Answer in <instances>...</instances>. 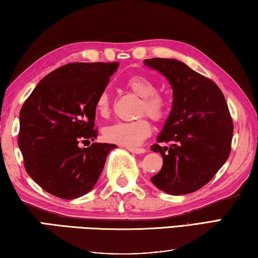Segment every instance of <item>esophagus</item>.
I'll return each mask as SVG.
<instances>
[{
    "label": "esophagus",
    "instance_id": "1",
    "mask_svg": "<svg viewBox=\"0 0 258 258\" xmlns=\"http://www.w3.org/2000/svg\"><path fill=\"white\" fill-rule=\"evenodd\" d=\"M127 150L133 154H145L146 153V149H144V148H127Z\"/></svg>",
    "mask_w": 258,
    "mask_h": 258
}]
</instances>
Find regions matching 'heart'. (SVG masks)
Listing matches in <instances>:
<instances>
[{
  "instance_id": "1",
  "label": "heart",
  "mask_w": 258,
  "mask_h": 258,
  "mask_svg": "<svg viewBox=\"0 0 258 258\" xmlns=\"http://www.w3.org/2000/svg\"><path fill=\"white\" fill-rule=\"evenodd\" d=\"M125 87L134 95L141 97L138 116L150 117L153 120H162L166 116L169 102L166 97L157 93V85L144 75H134L125 81ZM111 108V99L108 91L99 94L95 100V111L101 117H107ZM151 133V126L147 118L134 121H116L103 130V137L111 144L136 148L140 146Z\"/></svg>"
}]
</instances>
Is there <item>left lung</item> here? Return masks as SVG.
<instances>
[{"instance_id":"1","label":"left lung","mask_w":258,"mask_h":258,"mask_svg":"<svg viewBox=\"0 0 258 258\" xmlns=\"http://www.w3.org/2000/svg\"><path fill=\"white\" fill-rule=\"evenodd\" d=\"M173 89L172 109L158 144L150 147L163 157L161 171L150 178L171 195L189 194L209 182L231 153L233 121L222 91L209 78L171 58L145 59ZM159 143H170L162 147Z\"/></svg>"}]
</instances>
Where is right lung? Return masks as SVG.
<instances>
[{"label":"right lung","instance_id":"1","mask_svg":"<svg viewBox=\"0 0 258 258\" xmlns=\"http://www.w3.org/2000/svg\"><path fill=\"white\" fill-rule=\"evenodd\" d=\"M118 67L117 62L65 64L44 77L22 107L18 146L24 166L49 194L77 199L99 180L117 146H89L97 137L95 100Z\"/></svg>","mask_w":258,"mask_h":258}]
</instances>
